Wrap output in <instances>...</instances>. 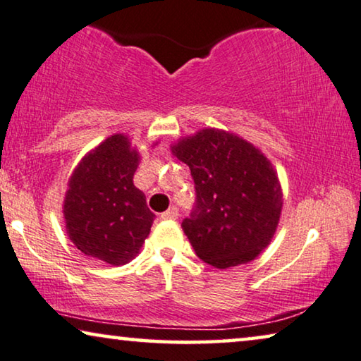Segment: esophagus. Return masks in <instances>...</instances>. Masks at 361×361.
Listing matches in <instances>:
<instances>
[{
  "label": "esophagus",
  "instance_id": "34e87169",
  "mask_svg": "<svg viewBox=\"0 0 361 361\" xmlns=\"http://www.w3.org/2000/svg\"><path fill=\"white\" fill-rule=\"evenodd\" d=\"M177 216H179V212L176 207H171L164 213H161V219H176Z\"/></svg>",
  "mask_w": 361,
  "mask_h": 361
}]
</instances>
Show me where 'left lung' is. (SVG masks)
<instances>
[{
  "label": "left lung",
  "instance_id": "8db88e82",
  "mask_svg": "<svg viewBox=\"0 0 361 361\" xmlns=\"http://www.w3.org/2000/svg\"><path fill=\"white\" fill-rule=\"evenodd\" d=\"M172 153L190 168L195 205L182 221L193 250L208 265L247 264L267 247L279 224L281 189L267 158L243 138L207 128Z\"/></svg>",
  "mask_w": 361,
  "mask_h": 361
}]
</instances>
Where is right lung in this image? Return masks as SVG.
I'll list each match as a JSON object with an SVG mask.
<instances>
[{
  "mask_svg": "<svg viewBox=\"0 0 361 361\" xmlns=\"http://www.w3.org/2000/svg\"><path fill=\"white\" fill-rule=\"evenodd\" d=\"M138 153L123 135L92 149L73 172L63 215L70 239L82 254L123 265L138 254L154 213L133 185Z\"/></svg>",
  "mask_w": 361,
  "mask_h": 361,
  "instance_id": "right-lung-1",
  "label": "right lung"
}]
</instances>
